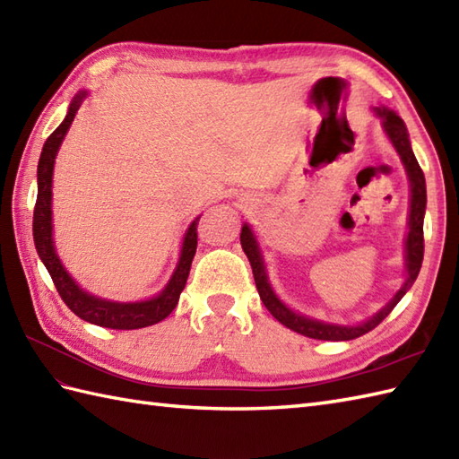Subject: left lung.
<instances>
[{
  "mask_svg": "<svg viewBox=\"0 0 459 459\" xmlns=\"http://www.w3.org/2000/svg\"><path fill=\"white\" fill-rule=\"evenodd\" d=\"M373 112L377 118H380V124H383V130L386 134V138L391 140L393 148L396 150L398 155H401V161H403L404 171L408 175V183H411V211H408V232L404 238V274L406 276H404L403 286L396 290V294L388 299L375 316H370L368 319L360 321V324H355V325H343V324H331V321L309 317V316H304V314H299V311H294L291 307H288L276 294V290L270 284L264 256H262V250H260L255 230L250 229L248 222L242 224V230H240V245H242V250H245V255L248 256L262 304L266 306V309L280 321L281 325H286L288 329L296 331V333H301V335L311 337V339L349 341V339H355V337L368 333L370 329H375L380 321L391 314L398 301L404 298L406 291L412 288L414 280L418 278V272H420V266H422L424 212H426L424 173L414 158L406 124L403 122L401 116L393 110L385 108V106H377V108H373Z\"/></svg>",
  "mask_w": 459,
  "mask_h": 459,
  "instance_id": "1",
  "label": "left lung"
}]
</instances>
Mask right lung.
I'll return each mask as SVG.
<instances>
[{
	"label": "right lung",
	"mask_w": 459,
	"mask_h": 459,
	"mask_svg": "<svg viewBox=\"0 0 459 459\" xmlns=\"http://www.w3.org/2000/svg\"><path fill=\"white\" fill-rule=\"evenodd\" d=\"M89 96V91H81L71 100L68 106V112L61 126L48 135L41 158H39L37 165V203L33 211V240L37 255L41 258L47 272L51 274L55 288L58 296L63 298L65 304L73 314L79 316L81 319L89 321V324L108 327V329H142L153 324H160L161 319L168 317L175 309L179 301L181 291L187 284L191 262L195 256V250H197V222L201 219L195 217L191 224L185 230L183 242H181V252L178 266H175L173 274L168 284L160 291L158 296L140 299V301H116V299H106L91 294L79 286L71 274H68L66 268L63 266L61 258L56 255L55 248V238H53V169H55V160L58 148L65 140V135L71 128L76 112H79L82 100Z\"/></svg>",
	"instance_id": "add662e5"
}]
</instances>
